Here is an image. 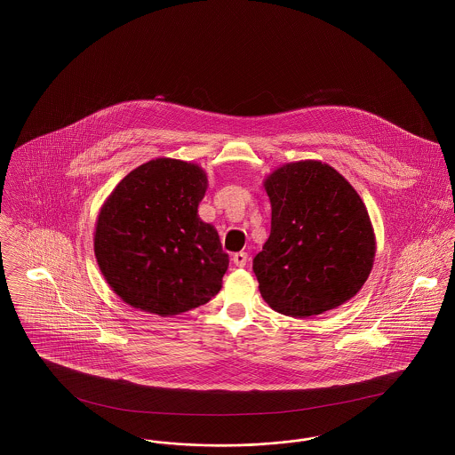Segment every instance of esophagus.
<instances>
[{
  "instance_id": "1",
  "label": "esophagus",
  "mask_w": 455,
  "mask_h": 455,
  "mask_svg": "<svg viewBox=\"0 0 455 455\" xmlns=\"http://www.w3.org/2000/svg\"><path fill=\"white\" fill-rule=\"evenodd\" d=\"M247 259H249L247 252H235V254H234V258H232L234 264L238 266V267H243V266L247 264Z\"/></svg>"
}]
</instances>
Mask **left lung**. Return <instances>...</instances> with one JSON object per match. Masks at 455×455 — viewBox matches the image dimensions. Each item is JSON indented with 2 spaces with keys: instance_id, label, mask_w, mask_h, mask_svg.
Wrapping results in <instances>:
<instances>
[{
  "instance_id": "8db88e82",
  "label": "left lung",
  "mask_w": 455,
  "mask_h": 455,
  "mask_svg": "<svg viewBox=\"0 0 455 455\" xmlns=\"http://www.w3.org/2000/svg\"><path fill=\"white\" fill-rule=\"evenodd\" d=\"M271 234L252 260L262 299L291 317L319 315L367 282L375 237L367 208L323 162L283 165L266 180Z\"/></svg>"
}]
</instances>
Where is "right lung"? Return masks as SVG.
Returning a JSON list of instances; mask_svg holds the SVG:
<instances>
[{
  "label": "right lung",
  "mask_w": 455,
  "mask_h": 455,
  "mask_svg": "<svg viewBox=\"0 0 455 455\" xmlns=\"http://www.w3.org/2000/svg\"><path fill=\"white\" fill-rule=\"evenodd\" d=\"M206 175L156 158L108 196L95 228V256L110 288L131 307L162 317L210 302L228 267L217 230L197 217Z\"/></svg>",
  "instance_id": "1"
}]
</instances>
